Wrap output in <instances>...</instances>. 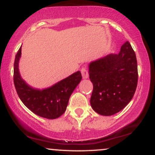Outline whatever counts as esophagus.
Masks as SVG:
<instances>
[{"instance_id": "1", "label": "esophagus", "mask_w": 155, "mask_h": 155, "mask_svg": "<svg viewBox=\"0 0 155 155\" xmlns=\"http://www.w3.org/2000/svg\"><path fill=\"white\" fill-rule=\"evenodd\" d=\"M81 75H82L83 79H87L89 77V73L86 68H82L81 69Z\"/></svg>"}]
</instances>
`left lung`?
<instances>
[{"mask_svg":"<svg viewBox=\"0 0 155 155\" xmlns=\"http://www.w3.org/2000/svg\"><path fill=\"white\" fill-rule=\"evenodd\" d=\"M93 84L90 98L92 109L103 116L118 113L132 100L138 83L135 51L126 41L119 54H110L89 64Z\"/></svg>","mask_w":155,"mask_h":155,"instance_id":"1","label":"left lung"}]
</instances>
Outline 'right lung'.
I'll return each mask as SVG.
<instances>
[{
    "label": "right lung",
    "instance_id": "obj_1",
    "mask_svg": "<svg viewBox=\"0 0 155 155\" xmlns=\"http://www.w3.org/2000/svg\"><path fill=\"white\" fill-rule=\"evenodd\" d=\"M22 47L15 56L14 83L19 98L32 112L44 118L53 120L60 117L66 110L69 98L81 80V72L77 71L51 87L39 90L32 87L21 77L19 61Z\"/></svg>",
    "mask_w": 155,
    "mask_h": 155
}]
</instances>
